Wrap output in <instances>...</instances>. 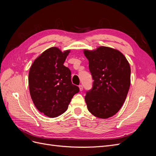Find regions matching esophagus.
<instances>
[{"label":"esophagus","mask_w":156,"mask_h":156,"mask_svg":"<svg viewBox=\"0 0 156 156\" xmlns=\"http://www.w3.org/2000/svg\"><path fill=\"white\" fill-rule=\"evenodd\" d=\"M79 87L80 91H82L83 90V85H81H81H79Z\"/></svg>","instance_id":"esophagus-1"}]
</instances>
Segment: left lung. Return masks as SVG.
I'll return each instance as SVG.
<instances>
[{
    "instance_id": "left-lung-1",
    "label": "left lung",
    "mask_w": 156,
    "mask_h": 156,
    "mask_svg": "<svg viewBox=\"0 0 156 156\" xmlns=\"http://www.w3.org/2000/svg\"><path fill=\"white\" fill-rule=\"evenodd\" d=\"M94 80L92 88L84 98L90 112L105 119L119 112L126 100L131 84V68L119 50L100 46L84 50Z\"/></svg>"
}]
</instances>
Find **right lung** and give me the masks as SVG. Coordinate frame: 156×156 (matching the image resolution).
<instances>
[{"label": "right lung", "instance_id": "obj_1", "mask_svg": "<svg viewBox=\"0 0 156 156\" xmlns=\"http://www.w3.org/2000/svg\"><path fill=\"white\" fill-rule=\"evenodd\" d=\"M69 52L53 47L43 52L30 68L29 85L33 103L50 118L63 114L79 91L71 81V71L64 66Z\"/></svg>", "mask_w": 156, "mask_h": 156}]
</instances>
